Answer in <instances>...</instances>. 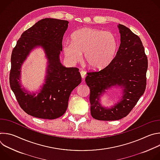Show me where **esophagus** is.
I'll return each instance as SVG.
<instances>
[{
	"mask_svg": "<svg viewBox=\"0 0 160 160\" xmlns=\"http://www.w3.org/2000/svg\"><path fill=\"white\" fill-rule=\"evenodd\" d=\"M80 75H81L82 78L83 79V78H85V77L86 73H85V72H84V71L82 70V71H80Z\"/></svg>",
	"mask_w": 160,
	"mask_h": 160,
	"instance_id": "esophagus-1",
	"label": "esophagus"
}]
</instances>
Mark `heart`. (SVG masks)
I'll return each instance as SVG.
<instances>
[{
	"label": "heart",
	"instance_id": "obj_1",
	"mask_svg": "<svg viewBox=\"0 0 160 160\" xmlns=\"http://www.w3.org/2000/svg\"><path fill=\"white\" fill-rule=\"evenodd\" d=\"M118 48L117 37L110 31L93 28H83L75 32L72 42L63 44L66 58L75 63L82 58L89 68L101 70L106 67L115 58Z\"/></svg>",
	"mask_w": 160,
	"mask_h": 160
}]
</instances>
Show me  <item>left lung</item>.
I'll list each match as a JSON object with an SVG mask.
<instances>
[{
    "instance_id": "left-lung-1",
    "label": "left lung",
    "mask_w": 160,
    "mask_h": 160,
    "mask_svg": "<svg viewBox=\"0 0 160 160\" xmlns=\"http://www.w3.org/2000/svg\"><path fill=\"white\" fill-rule=\"evenodd\" d=\"M120 45L116 56L104 69L87 73L85 82L90 91V113L98 120H118L128 113L143 95L146 86L148 58L140 38L119 24ZM112 86L123 90L120 102L111 108L102 107L100 96Z\"/></svg>"
}]
</instances>
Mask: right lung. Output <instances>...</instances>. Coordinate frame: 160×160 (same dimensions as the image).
Returning a JSON list of instances; mask_svg holds the SVG:
<instances>
[{"label":"right lung","mask_w":160,"mask_h":160,"mask_svg":"<svg viewBox=\"0 0 160 160\" xmlns=\"http://www.w3.org/2000/svg\"><path fill=\"white\" fill-rule=\"evenodd\" d=\"M66 20L45 18L22 33L11 54L9 83L21 108L32 117L53 120L63 115L72 90L82 81L77 68H66L60 62L62 40L68 27ZM43 48L48 60L45 83L37 95L22 88L21 65L33 49Z\"/></svg>","instance_id":"obj_1"}]
</instances>
